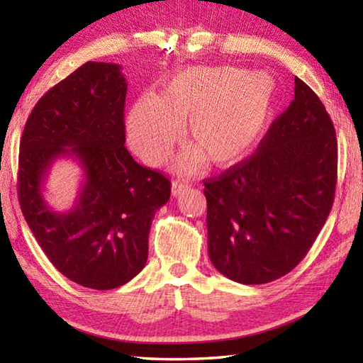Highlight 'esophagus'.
<instances>
[{
    "mask_svg": "<svg viewBox=\"0 0 363 363\" xmlns=\"http://www.w3.org/2000/svg\"><path fill=\"white\" fill-rule=\"evenodd\" d=\"M187 187H189V184H186V182L173 181V184H171V194H173V196H179Z\"/></svg>",
    "mask_w": 363,
    "mask_h": 363,
    "instance_id": "1",
    "label": "esophagus"
}]
</instances>
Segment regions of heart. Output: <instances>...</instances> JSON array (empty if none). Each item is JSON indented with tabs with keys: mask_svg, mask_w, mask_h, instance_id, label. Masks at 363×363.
<instances>
[{
	"mask_svg": "<svg viewBox=\"0 0 363 363\" xmlns=\"http://www.w3.org/2000/svg\"><path fill=\"white\" fill-rule=\"evenodd\" d=\"M274 83L266 73L232 67H194L169 79L158 97H140L128 115V139L147 164H162L182 138L195 147L177 160L195 171L210 160L230 167L253 149L267 125Z\"/></svg>",
	"mask_w": 363,
	"mask_h": 363,
	"instance_id": "b5f03b06",
	"label": "heart"
}]
</instances>
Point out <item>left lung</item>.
Listing matches in <instances>:
<instances>
[{
  "instance_id": "8db88e82",
  "label": "left lung",
  "mask_w": 363,
  "mask_h": 363,
  "mask_svg": "<svg viewBox=\"0 0 363 363\" xmlns=\"http://www.w3.org/2000/svg\"><path fill=\"white\" fill-rule=\"evenodd\" d=\"M336 173L333 123L314 91L294 78V99L255 155L203 181L213 266L243 285L286 275L328 218Z\"/></svg>"
}]
</instances>
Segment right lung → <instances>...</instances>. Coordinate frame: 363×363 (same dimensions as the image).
<instances>
[{
  "mask_svg": "<svg viewBox=\"0 0 363 363\" xmlns=\"http://www.w3.org/2000/svg\"><path fill=\"white\" fill-rule=\"evenodd\" d=\"M126 89L121 65L86 62L41 97L21 139L23 218L52 266L93 290L118 288L144 269L152 220L171 195L167 177L140 167L125 147ZM57 157L84 169L67 212L42 194Z\"/></svg>",
  "mask_w": 363,
  "mask_h": 363,
  "instance_id": "add662e5",
  "label": "right lung"
}]
</instances>
